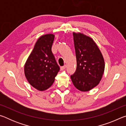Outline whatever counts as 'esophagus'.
Returning <instances> with one entry per match:
<instances>
[{
    "label": "esophagus",
    "mask_w": 126,
    "mask_h": 126,
    "mask_svg": "<svg viewBox=\"0 0 126 126\" xmlns=\"http://www.w3.org/2000/svg\"><path fill=\"white\" fill-rule=\"evenodd\" d=\"M66 67H67V65H63V66H62V67H61V69L62 70V71H63V70H64V69H65Z\"/></svg>",
    "instance_id": "34e87169"
}]
</instances>
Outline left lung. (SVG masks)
I'll return each instance as SVG.
<instances>
[{"instance_id":"obj_1","label":"left lung","mask_w":126,"mask_h":126,"mask_svg":"<svg viewBox=\"0 0 126 126\" xmlns=\"http://www.w3.org/2000/svg\"><path fill=\"white\" fill-rule=\"evenodd\" d=\"M77 59L76 71L71 76L77 89L87 92L101 80L105 64L103 55L92 38L81 33L73 32Z\"/></svg>"}]
</instances>
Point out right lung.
Wrapping results in <instances>:
<instances>
[{
  "mask_svg": "<svg viewBox=\"0 0 126 126\" xmlns=\"http://www.w3.org/2000/svg\"><path fill=\"white\" fill-rule=\"evenodd\" d=\"M54 35L48 34L38 39L24 65V74L29 83L38 91L48 89L59 71L52 52Z\"/></svg>",
  "mask_w": 126,
  "mask_h": 126,
  "instance_id": "add662e5",
  "label": "right lung"
}]
</instances>
